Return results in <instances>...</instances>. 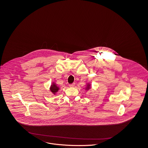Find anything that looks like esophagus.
Listing matches in <instances>:
<instances>
[{
  "instance_id": "esophagus-1",
  "label": "esophagus",
  "mask_w": 148,
  "mask_h": 148,
  "mask_svg": "<svg viewBox=\"0 0 148 148\" xmlns=\"http://www.w3.org/2000/svg\"><path fill=\"white\" fill-rule=\"evenodd\" d=\"M75 85V83H73L72 84H69V86L72 87H74Z\"/></svg>"
}]
</instances>
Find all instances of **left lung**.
I'll list each match as a JSON object with an SVG mask.
<instances>
[{"label":"left lung","mask_w":148,"mask_h":148,"mask_svg":"<svg viewBox=\"0 0 148 148\" xmlns=\"http://www.w3.org/2000/svg\"><path fill=\"white\" fill-rule=\"evenodd\" d=\"M90 88V84H88V85H87V88H86V90H88Z\"/></svg>","instance_id":"1"}]
</instances>
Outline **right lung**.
Here are the masks:
<instances>
[{"mask_svg":"<svg viewBox=\"0 0 148 148\" xmlns=\"http://www.w3.org/2000/svg\"><path fill=\"white\" fill-rule=\"evenodd\" d=\"M50 90L51 92L53 93H54V94H55L58 91V90H59V88H58V87L57 85H56L55 83H53L52 85H51Z\"/></svg>","mask_w":148,"mask_h":148,"instance_id":"1","label":"right lung"}]
</instances>
